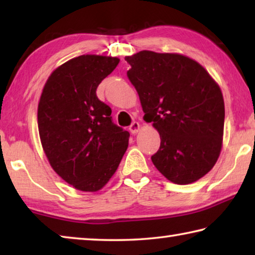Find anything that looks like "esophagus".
Returning a JSON list of instances; mask_svg holds the SVG:
<instances>
[{
    "mask_svg": "<svg viewBox=\"0 0 255 255\" xmlns=\"http://www.w3.org/2000/svg\"><path fill=\"white\" fill-rule=\"evenodd\" d=\"M139 124H138L137 122H133L130 126H129V130H130V132L131 133H133V135H135V133H137L138 132V130H139Z\"/></svg>",
    "mask_w": 255,
    "mask_h": 255,
    "instance_id": "esophagus-1",
    "label": "esophagus"
}]
</instances>
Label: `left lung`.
Segmentation results:
<instances>
[{
	"label": "left lung",
	"instance_id": "left-lung-1",
	"mask_svg": "<svg viewBox=\"0 0 255 255\" xmlns=\"http://www.w3.org/2000/svg\"><path fill=\"white\" fill-rule=\"evenodd\" d=\"M127 76L153 123L161 146L156 169L176 184H189L213 169L223 144L225 106L217 83L183 55L143 50L126 57Z\"/></svg>",
	"mask_w": 255,
	"mask_h": 255
}]
</instances>
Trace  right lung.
<instances>
[{
    "mask_svg": "<svg viewBox=\"0 0 255 255\" xmlns=\"http://www.w3.org/2000/svg\"><path fill=\"white\" fill-rule=\"evenodd\" d=\"M119 59L82 55L51 73L38 105L42 148L60 178L81 191L105 187L128 147L129 132L114 124L97 97Z\"/></svg>",
    "mask_w": 255,
    "mask_h": 255,
    "instance_id": "obj_1",
    "label": "right lung"
}]
</instances>
